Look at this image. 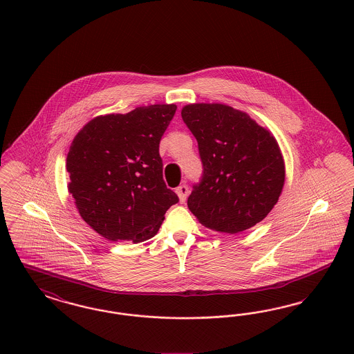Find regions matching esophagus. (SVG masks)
Segmentation results:
<instances>
[{
	"label": "esophagus",
	"mask_w": 354,
	"mask_h": 354,
	"mask_svg": "<svg viewBox=\"0 0 354 354\" xmlns=\"http://www.w3.org/2000/svg\"><path fill=\"white\" fill-rule=\"evenodd\" d=\"M175 192H176V195H178L180 203H185L187 194H188V187L185 185H179V187L175 189Z\"/></svg>",
	"instance_id": "34e87169"
}]
</instances>
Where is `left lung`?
I'll return each instance as SVG.
<instances>
[{
  "instance_id": "obj_1",
  "label": "left lung",
  "mask_w": 354,
  "mask_h": 354,
  "mask_svg": "<svg viewBox=\"0 0 354 354\" xmlns=\"http://www.w3.org/2000/svg\"><path fill=\"white\" fill-rule=\"evenodd\" d=\"M182 118L196 138L203 179L187 204L204 227L235 235L279 202L286 163L276 138L250 114L223 103H189Z\"/></svg>"
}]
</instances>
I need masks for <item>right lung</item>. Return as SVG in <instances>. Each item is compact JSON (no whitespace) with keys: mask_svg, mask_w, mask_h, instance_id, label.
Segmentation results:
<instances>
[{"mask_svg":"<svg viewBox=\"0 0 354 354\" xmlns=\"http://www.w3.org/2000/svg\"><path fill=\"white\" fill-rule=\"evenodd\" d=\"M176 104L140 106L88 120L74 136L68 189L81 218L110 241L156 235L178 196L163 180L159 142Z\"/></svg>","mask_w":354,"mask_h":354,"instance_id":"1","label":"right lung"}]
</instances>
